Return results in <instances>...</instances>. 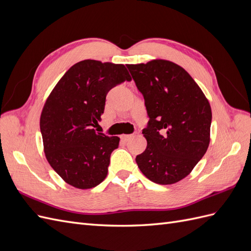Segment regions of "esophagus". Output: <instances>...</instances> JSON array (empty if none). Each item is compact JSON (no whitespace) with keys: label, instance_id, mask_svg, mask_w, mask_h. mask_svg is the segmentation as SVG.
<instances>
[{"label":"esophagus","instance_id":"34e87169","mask_svg":"<svg viewBox=\"0 0 251 251\" xmlns=\"http://www.w3.org/2000/svg\"><path fill=\"white\" fill-rule=\"evenodd\" d=\"M134 137H135L134 134H131V135H123V136H121V138H123L125 141L131 140V139H133Z\"/></svg>","mask_w":251,"mask_h":251}]
</instances>
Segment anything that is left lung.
Returning a JSON list of instances; mask_svg holds the SVG:
<instances>
[{"mask_svg": "<svg viewBox=\"0 0 251 251\" xmlns=\"http://www.w3.org/2000/svg\"><path fill=\"white\" fill-rule=\"evenodd\" d=\"M126 67L150 117L142 131L148 146L136 162L155 183H176L189 175L209 146L208 100L191 75L170 60L153 59Z\"/></svg>", "mask_w": 251, "mask_h": 251, "instance_id": "8db88e82", "label": "left lung"}]
</instances>
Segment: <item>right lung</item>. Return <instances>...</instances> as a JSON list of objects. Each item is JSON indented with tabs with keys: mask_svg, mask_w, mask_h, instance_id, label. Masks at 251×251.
Listing matches in <instances>:
<instances>
[{
	"mask_svg": "<svg viewBox=\"0 0 251 251\" xmlns=\"http://www.w3.org/2000/svg\"><path fill=\"white\" fill-rule=\"evenodd\" d=\"M131 79L125 65L85 59L73 65L48 96L40 120L44 151L68 184L88 189L107 177L120 139L96 133L93 126L103 114L109 91Z\"/></svg>",
	"mask_w": 251,
	"mask_h": 251,
	"instance_id": "obj_1",
	"label": "right lung"
}]
</instances>
